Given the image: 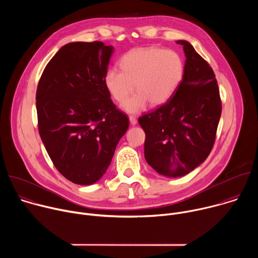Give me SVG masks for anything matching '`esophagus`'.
<instances>
[{"instance_id": "esophagus-1", "label": "esophagus", "mask_w": 258, "mask_h": 258, "mask_svg": "<svg viewBox=\"0 0 258 258\" xmlns=\"http://www.w3.org/2000/svg\"><path fill=\"white\" fill-rule=\"evenodd\" d=\"M130 122L132 125H136L137 124V118L135 116H130Z\"/></svg>"}]
</instances>
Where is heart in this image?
I'll list each match as a JSON object with an SVG mask.
<instances>
[{
	"label": "heart",
	"mask_w": 258,
	"mask_h": 258,
	"mask_svg": "<svg viewBox=\"0 0 258 258\" xmlns=\"http://www.w3.org/2000/svg\"><path fill=\"white\" fill-rule=\"evenodd\" d=\"M120 67L121 70L111 67L106 71L104 85L117 102H123L135 87L137 92L122 104L128 113L142 111L148 102L154 107L164 104L180 85L185 71L177 52L156 47L126 52L120 59Z\"/></svg>",
	"instance_id": "b5f03b06"
}]
</instances>
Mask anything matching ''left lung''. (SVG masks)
Instances as JSON below:
<instances>
[{"instance_id":"1","label":"left lung","mask_w":258,"mask_h":258,"mask_svg":"<svg viewBox=\"0 0 258 258\" xmlns=\"http://www.w3.org/2000/svg\"><path fill=\"white\" fill-rule=\"evenodd\" d=\"M176 44L186 56L180 85L164 105L139 118L146 134V161L168 177L186 175L205 161L222 114L212 68L189 42Z\"/></svg>"}]
</instances>
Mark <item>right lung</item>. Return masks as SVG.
Returning a JSON list of instances; mask_svg holds the SVG:
<instances>
[{"label":"right lung","mask_w":258,"mask_h":258,"mask_svg":"<svg viewBox=\"0 0 258 258\" xmlns=\"http://www.w3.org/2000/svg\"><path fill=\"white\" fill-rule=\"evenodd\" d=\"M113 52L101 42L69 43L47 64L36 90L45 148L58 171L78 185L104 175L128 128L104 85Z\"/></svg>","instance_id":"add662e5"}]
</instances>
